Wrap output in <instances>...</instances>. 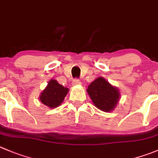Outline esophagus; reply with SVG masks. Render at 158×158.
Wrapping results in <instances>:
<instances>
[{"label":"esophagus","mask_w":158,"mask_h":158,"mask_svg":"<svg viewBox=\"0 0 158 158\" xmlns=\"http://www.w3.org/2000/svg\"><path fill=\"white\" fill-rule=\"evenodd\" d=\"M81 85V82L79 79H74L73 82V85L74 86H76V85Z\"/></svg>","instance_id":"1"}]
</instances>
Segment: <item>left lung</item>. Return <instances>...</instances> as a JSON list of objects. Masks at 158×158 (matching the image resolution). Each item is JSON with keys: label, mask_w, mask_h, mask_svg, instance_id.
<instances>
[{"label": "left lung", "mask_w": 158, "mask_h": 158, "mask_svg": "<svg viewBox=\"0 0 158 158\" xmlns=\"http://www.w3.org/2000/svg\"><path fill=\"white\" fill-rule=\"evenodd\" d=\"M87 93L96 108L106 113L112 112L120 99V90L104 78L99 77L89 85Z\"/></svg>", "instance_id": "obj_1"}]
</instances>
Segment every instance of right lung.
Returning a JSON list of instances; mask_svg holds the SVG:
<instances>
[{
    "mask_svg": "<svg viewBox=\"0 0 158 158\" xmlns=\"http://www.w3.org/2000/svg\"><path fill=\"white\" fill-rule=\"evenodd\" d=\"M69 89L60 85L56 79H50L45 89L41 93L39 99L50 109H55L63 102Z\"/></svg>",
    "mask_w": 158,
    "mask_h": 158,
    "instance_id": "add662e5",
    "label": "right lung"
}]
</instances>
